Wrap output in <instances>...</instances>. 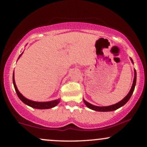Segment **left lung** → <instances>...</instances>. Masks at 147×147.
<instances>
[{"label": "left lung", "instance_id": "8db88e82", "mask_svg": "<svg viewBox=\"0 0 147 147\" xmlns=\"http://www.w3.org/2000/svg\"><path fill=\"white\" fill-rule=\"evenodd\" d=\"M131 61H132V63H133V61H132V59H131ZM136 82V70L134 69V80H133V84H132V88H131V89H130V90L129 93L127 94V96H126V97L124 98L123 100H122L121 101L119 102L117 104H114V105H112V106H102V107H100V106H96L92 105V104L88 103V102H86V100H84V103H85L86 105L87 106L88 108H90V109L96 110V111H98V112H110V111H113V110H115L116 109H118V108H120V107H121V106H124V104H125L126 102H127L128 100H129L130 97H131L132 93H133L134 88H135Z\"/></svg>", "mask_w": 147, "mask_h": 147}]
</instances>
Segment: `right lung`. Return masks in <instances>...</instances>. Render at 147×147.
<instances>
[{
	"label": "right lung",
	"instance_id": "1",
	"mask_svg": "<svg viewBox=\"0 0 147 147\" xmlns=\"http://www.w3.org/2000/svg\"><path fill=\"white\" fill-rule=\"evenodd\" d=\"M22 53L20 55V56L22 55ZM13 85H14V87H15V91L17 92V94L18 97L19 98V99L21 100L22 102H24L25 104L31 106L32 108H37V109H49V108L55 107L56 105H57V104L59 103L60 102L59 99L53 100V101H51V102H34V101H31V100H28L26 98L24 97V96L19 92V90H18L15 84V78H14V74L13 76Z\"/></svg>",
	"mask_w": 147,
	"mask_h": 147
}]
</instances>
